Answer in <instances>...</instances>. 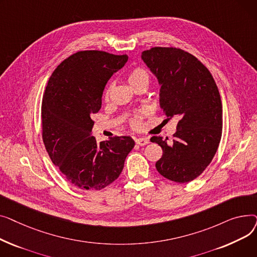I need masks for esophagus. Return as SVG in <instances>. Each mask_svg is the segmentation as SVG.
I'll return each mask as SVG.
<instances>
[{"mask_svg":"<svg viewBox=\"0 0 257 257\" xmlns=\"http://www.w3.org/2000/svg\"><path fill=\"white\" fill-rule=\"evenodd\" d=\"M136 143L139 146H146V145L150 143V141H149V139H147V138H140V139L136 140Z\"/></svg>","mask_w":257,"mask_h":257,"instance_id":"34e87169","label":"esophagus"}]
</instances>
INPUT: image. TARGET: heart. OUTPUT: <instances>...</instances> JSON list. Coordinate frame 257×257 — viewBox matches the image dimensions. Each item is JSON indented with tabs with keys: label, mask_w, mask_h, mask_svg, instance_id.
Here are the masks:
<instances>
[{
	"label": "heart",
	"mask_w": 257,
	"mask_h": 257,
	"mask_svg": "<svg viewBox=\"0 0 257 257\" xmlns=\"http://www.w3.org/2000/svg\"><path fill=\"white\" fill-rule=\"evenodd\" d=\"M128 82L133 88H136L140 85L148 86L150 82V75L145 69H143V67H136V69H133L129 73ZM112 87H113V85L110 84L109 87L107 88V90L105 92L106 100H108V98H109V94H110V91L112 90ZM142 121H143V116L141 113H138V114H133L130 117L129 123L133 129H140L142 127Z\"/></svg>",
	"instance_id": "b5f03b06"
}]
</instances>
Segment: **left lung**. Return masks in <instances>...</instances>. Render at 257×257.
Instances as JSON below:
<instances>
[{"instance_id": "obj_1", "label": "left lung", "mask_w": 257, "mask_h": 257, "mask_svg": "<svg viewBox=\"0 0 257 257\" xmlns=\"http://www.w3.org/2000/svg\"><path fill=\"white\" fill-rule=\"evenodd\" d=\"M142 58L160 84V107L179 121L174 140L152 137L163 148L155 167L165 178L178 183L196 179L217 152L222 137V102L217 84L192 54L178 48L154 47Z\"/></svg>"}]
</instances>
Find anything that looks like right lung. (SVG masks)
I'll list each match as a JSON object with an SVG mask.
<instances>
[{
    "label": "right lung",
    "mask_w": 257,
    "mask_h": 257,
    "mask_svg": "<svg viewBox=\"0 0 257 257\" xmlns=\"http://www.w3.org/2000/svg\"><path fill=\"white\" fill-rule=\"evenodd\" d=\"M128 60L104 51L77 52L53 72L42 103L46 150L64 178L82 190L100 191L123 171L133 149L129 137L97 143L91 115L101 109L107 81Z\"/></svg>",
    "instance_id": "obj_1"
}]
</instances>
